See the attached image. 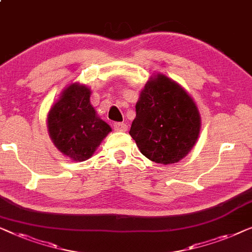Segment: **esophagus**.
Segmentation results:
<instances>
[{
  "label": "esophagus",
  "instance_id": "esophagus-1",
  "mask_svg": "<svg viewBox=\"0 0 252 252\" xmlns=\"http://www.w3.org/2000/svg\"><path fill=\"white\" fill-rule=\"evenodd\" d=\"M113 127H114L115 131H126L127 130V126L126 123H121V122H116L113 125Z\"/></svg>",
  "mask_w": 252,
  "mask_h": 252
}]
</instances>
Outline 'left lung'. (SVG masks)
<instances>
[{
  "mask_svg": "<svg viewBox=\"0 0 252 252\" xmlns=\"http://www.w3.org/2000/svg\"><path fill=\"white\" fill-rule=\"evenodd\" d=\"M200 130V112L189 92L161 73L150 77L129 131L141 154L164 165L179 162L196 144Z\"/></svg>",
  "mask_w": 252,
  "mask_h": 252,
  "instance_id": "1",
  "label": "left lung"
}]
</instances>
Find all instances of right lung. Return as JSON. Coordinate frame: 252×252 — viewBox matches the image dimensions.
Here are the masks:
<instances>
[{
	"label": "right lung",
	"instance_id": "obj_1",
	"mask_svg": "<svg viewBox=\"0 0 252 252\" xmlns=\"http://www.w3.org/2000/svg\"><path fill=\"white\" fill-rule=\"evenodd\" d=\"M86 84L70 83L48 113V132L63 157L82 162L92 157L112 127L99 118Z\"/></svg>",
	"mask_w": 252,
	"mask_h": 252
}]
</instances>
